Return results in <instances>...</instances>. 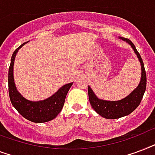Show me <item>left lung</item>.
<instances>
[{
  "mask_svg": "<svg viewBox=\"0 0 155 155\" xmlns=\"http://www.w3.org/2000/svg\"><path fill=\"white\" fill-rule=\"evenodd\" d=\"M120 39L126 41L134 49V52L137 54L141 66V78L138 86L134 90L131 94L125 97L124 99L118 101H107L99 99L94 94L93 91L88 86V95L91 107L97 113L106 119H118L129 115L139 106L141 99L143 98L144 93L146 88V74L144 63L140 54L136 49V47L132 43L131 40L126 38L120 37Z\"/></svg>",
  "mask_w": 155,
  "mask_h": 155,
  "instance_id": "obj_1",
  "label": "left lung"
}]
</instances>
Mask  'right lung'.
<instances>
[{
    "label": "right lung",
    "mask_w": 155,
    "mask_h": 155,
    "mask_svg": "<svg viewBox=\"0 0 155 155\" xmlns=\"http://www.w3.org/2000/svg\"><path fill=\"white\" fill-rule=\"evenodd\" d=\"M27 42L19 46L12 55L9 68L8 85L9 99L14 108L26 120L35 123H44L56 118L64 106L65 97L73 82L64 85L48 99L41 101H30L21 96L17 91L14 80V64L17 52Z\"/></svg>",
    "instance_id": "right-lung-1"
}]
</instances>
